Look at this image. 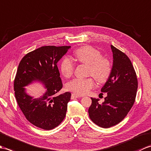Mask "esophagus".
<instances>
[{
    "label": "esophagus",
    "mask_w": 151,
    "mask_h": 151,
    "mask_svg": "<svg viewBox=\"0 0 151 151\" xmlns=\"http://www.w3.org/2000/svg\"><path fill=\"white\" fill-rule=\"evenodd\" d=\"M81 97V95H78L77 94H75V93H72L71 95V99H75V98H80Z\"/></svg>",
    "instance_id": "34e87169"
}]
</instances>
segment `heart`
I'll return each instance as SVG.
<instances>
[{
  "mask_svg": "<svg viewBox=\"0 0 151 151\" xmlns=\"http://www.w3.org/2000/svg\"><path fill=\"white\" fill-rule=\"evenodd\" d=\"M75 56L79 62L88 65V75H91L99 83H104L108 79L111 71V63L102 54L91 46H84L75 52ZM75 64L69 57H65L60 64V70L65 77H69L73 73ZM92 78H76L66 84L67 90L78 95L88 94L95 87Z\"/></svg>",
  "mask_w": 151,
  "mask_h": 151,
  "instance_id": "b5f03b06",
  "label": "heart"
}]
</instances>
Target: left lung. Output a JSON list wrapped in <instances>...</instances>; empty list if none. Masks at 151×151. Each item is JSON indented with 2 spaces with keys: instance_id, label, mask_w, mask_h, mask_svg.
I'll use <instances>...</instances> for the list:
<instances>
[{
  "instance_id": "obj_1",
  "label": "left lung",
  "mask_w": 151,
  "mask_h": 151,
  "mask_svg": "<svg viewBox=\"0 0 151 151\" xmlns=\"http://www.w3.org/2000/svg\"><path fill=\"white\" fill-rule=\"evenodd\" d=\"M113 65L108 81L101 89L107 96L102 104L91 99L88 113L91 120L102 128L113 127L127 116L135 102L137 79L134 67L126 54L113 45Z\"/></svg>"
}]
</instances>
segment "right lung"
I'll use <instances>...</instances> for the list:
<instances>
[{
	"label": "right lung",
	"instance_id": "right-lung-1",
	"mask_svg": "<svg viewBox=\"0 0 151 151\" xmlns=\"http://www.w3.org/2000/svg\"><path fill=\"white\" fill-rule=\"evenodd\" d=\"M70 46H43L27 54L19 64L14 80L15 99L27 119L34 126L49 130L65 118L71 94L57 93L62 88L57 63ZM34 81L42 83L46 92L39 98L26 93L24 87Z\"/></svg>",
	"mask_w": 151,
	"mask_h": 151
}]
</instances>
